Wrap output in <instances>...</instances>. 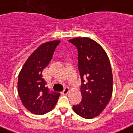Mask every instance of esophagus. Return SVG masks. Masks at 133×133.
I'll use <instances>...</instances> for the list:
<instances>
[{
	"mask_svg": "<svg viewBox=\"0 0 133 133\" xmlns=\"http://www.w3.org/2000/svg\"><path fill=\"white\" fill-rule=\"evenodd\" d=\"M69 88L67 87H66L64 89V90L62 92V94H64V95H66V94H67L68 93H69Z\"/></svg>",
	"mask_w": 133,
	"mask_h": 133,
	"instance_id": "obj_1",
	"label": "esophagus"
}]
</instances>
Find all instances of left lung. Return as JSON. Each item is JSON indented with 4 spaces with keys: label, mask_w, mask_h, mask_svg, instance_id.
<instances>
[{
    "label": "left lung",
    "mask_w": 133,
    "mask_h": 133,
    "mask_svg": "<svg viewBox=\"0 0 133 133\" xmlns=\"http://www.w3.org/2000/svg\"><path fill=\"white\" fill-rule=\"evenodd\" d=\"M78 51V69L81 77L82 100L73 105L77 115L85 119L98 116L109 102L113 92V75L107 54L88 37L69 40Z\"/></svg>",
    "instance_id": "left-lung-1"
}]
</instances>
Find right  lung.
Returning <instances> with one entry per match:
<instances>
[{
  "label": "right lung",
  "instance_id": "right-lung-1",
  "mask_svg": "<svg viewBox=\"0 0 133 133\" xmlns=\"http://www.w3.org/2000/svg\"><path fill=\"white\" fill-rule=\"evenodd\" d=\"M60 41L41 45L29 56L18 76L17 91L21 101L28 111L43 115L54 107L60 94L49 90L43 77V69L51 61Z\"/></svg>",
  "mask_w": 133,
  "mask_h": 133
}]
</instances>
